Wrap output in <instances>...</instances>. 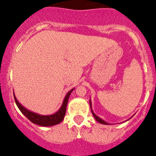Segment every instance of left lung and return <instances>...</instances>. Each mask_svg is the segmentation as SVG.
Masks as SVG:
<instances>
[{
  "label": "left lung",
  "instance_id": "8db88e82",
  "mask_svg": "<svg viewBox=\"0 0 156 156\" xmlns=\"http://www.w3.org/2000/svg\"><path fill=\"white\" fill-rule=\"evenodd\" d=\"M90 108H91V103H90ZM91 111H92V109H91ZM92 113H93V115L94 116V118H95V119L97 121V122H100V123H101V124H103V125H108V123H106V122H104V121H103V120H102V119H100V118H99L98 116L94 114V112H93V111H92Z\"/></svg>",
  "mask_w": 156,
  "mask_h": 156
}]
</instances>
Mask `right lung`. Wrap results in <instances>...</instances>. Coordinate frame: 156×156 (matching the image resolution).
<instances>
[{
    "label": "right lung",
    "mask_w": 156,
    "mask_h": 156,
    "mask_svg": "<svg viewBox=\"0 0 156 156\" xmlns=\"http://www.w3.org/2000/svg\"><path fill=\"white\" fill-rule=\"evenodd\" d=\"M73 90L74 89L71 90L68 94H66L65 99H64L63 103H62V106H61V108H59V111H58L57 112L55 113V114L50 115H41L36 114V113L29 111V110L26 109V108L23 107V106H22L18 101H17L14 94H13V97H14V100H15V102H16V104L17 105V106H18V108H20L21 112L23 113L24 115H26V118L29 119V120L31 121L32 123L36 124V125H40V126L48 127V126H53V125H57V124L60 123V122L63 120L64 116H65L66 115V106H67V103H68L69 97Z\"/></svg>",
    "instance_id": "obj_1"
}]
</instances>
